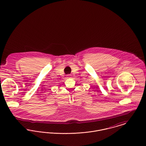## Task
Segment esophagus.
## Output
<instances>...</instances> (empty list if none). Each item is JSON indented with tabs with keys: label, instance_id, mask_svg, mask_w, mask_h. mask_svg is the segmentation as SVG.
Returning <instances> with one entry per match:
<instances>
[{
	"label": "esophagus",
	"instance_id": "1",
	"mask_svg": "<svg viewBox=\"0 0 146 146\" xmlns=\"http://www.w3.org/2000/svg\"><path fill=\"white\" fill-rule=\"evenodd\" d=\"M71 77H72V75H70V74L67 75V78H70Z\"/></svg>",
	"mask_w": 146,
	"mask_h": 146
}]
</instances>
